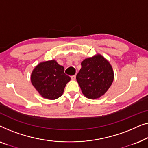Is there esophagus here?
<instances>
[{
	"mask_svg": "<svg viewBox=\"0 0 148 148\" xmlns=\"http://www.w3.org/2000/svg\"><path fill=\"white\" fill-rule=\"evenodd\" d=\"M71 78L72 80H75L76 75H72L71 77Z\"/></svg>",
	"mask_w": 148,
	"mask_h": 148,
	"instance_id": "1",
	"label": "esophagus"
}]
</instances>
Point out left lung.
I'll return each mask as SVG.
<instances>
[{"label":"left lung","instance_id":"left-lung-1","mask_svg":"<svg viewBox=\"0 0 148 148\" xmlns=\"http://www.w3.org/2000/svg\"><path fill=\"white\" fill-rule=\"evenodd\" d=\"M76 79L83 94L89 99H96L112 85L114 72L110 62L101 54H96L83 60Z\"/></svg>","mask_w":148,"mask_h":148}]
</instances>
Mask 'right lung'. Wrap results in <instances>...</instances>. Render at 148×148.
Listing matches in <instances>:
<instances>
[{"instance_id":"right-lung-1","label":"right lung","mask_w":148,"mask_h":148,"mask_svg":"<svg viewBox=\"0 0 148 148\" xmlns=\"http://www.w3.org/2000/svg\"><path fill=\"white\" fill-rule=\"evenodd\" d=\"M71 80L64 73V69L55 60L42 62L34 69L31 82L44 98L55 100L63 94L66 84Z\"/></svg>"}]
</instances>
